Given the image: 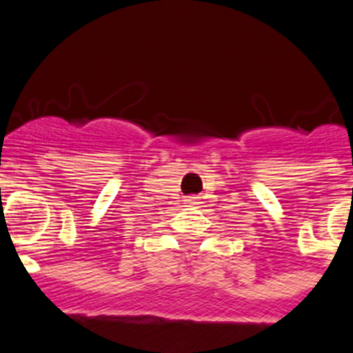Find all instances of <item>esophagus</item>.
I'll list each match as a JSON object with an SVG mask.
<instances>
[{
    "instance_id": "1",
    "label": "esophagus",
    "mask_w": 353,
    "mask_h": 353,
    "mask_svg": "<svg viewBox=\"0 0 353 353\" xmlns=\"http://www.w3.org/2000/svg\"><path fill=\"white\" fill-rule=\"evenodd\" d=\"M188 203H190V205H196L198 203V198L196 196H188Z\"/></svg>"
}]
</instances>
